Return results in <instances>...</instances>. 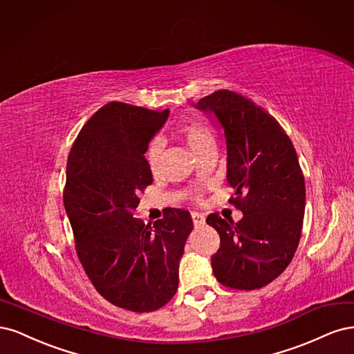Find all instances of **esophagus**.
<instances>
[{
  "label": "esophagus",
  "mask_w": 354,
  "mask_h": 354,
  "mask_svg": "<svg viewBox=\"0 0 354 354\" xmlns=\"http://www.w3.org/2000/svg\"><path fill=\"white\" fill-rule=\"evenodd\" d=\"M191 218H192V222L196 226H201V225L206 223V218H204V214H201L198 212H192Z\"/></svg>",
  "instance_id": "obj_1"
}]
</instances>
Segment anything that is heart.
<instances>
[{"label": "heart", "instance_id": "heart-1", "mask_svg": "<svg viewBox=\"0 0 354 354\" xmlns=\"http://www.w3.org/2000/svg\"><path fill=\"white\" fill-rule=\"evenodd\" d=\"M180 135L184 136L187 144L192 148V151L196 154H200L203 150H206L207 147L214 145V136L212 129L201 122H189L180 128ZM163 150V141L160 136H156L147 145L145 150V158L150 167H156L160 160V154Z\"/></svg>", "mask_w": 354, "mask_h": 354}]
</instances>
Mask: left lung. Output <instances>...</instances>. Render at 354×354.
<instances>
[{
  "mask_svg": "<svg viewBox=\"0 0 354 354\" xmlns=\"http://www.w3.org/2000/svg\"><path fill=\"white\" fill-rule=\"evenodd\" d=\"M198 109L214 113L225 131L230 203L244 213L238 222L207 216L221 236L213 273L223 287L259 290L281 275L300 243L306 188L297 153L278 120L235 91H214Z\"/></svg>",
  "mask_w": 354,
  "mask_h": 354,
  "instance_id": "8db88e82",
  "label": "left lung"
}]
</instances>
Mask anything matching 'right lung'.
I'll use <instances>...</instances> for the list:
<instances>
[{
  "instance_id": "right-lung-1",
  "label": "right lung",
  "mask_w": 354,
  "mask_h": 354,
  "mask_svg": "<svg viewBox=\"0 0 354 354\" xmlns=\"http://www.w3.org/2000/svg\"><path fill=\"white\" fill-rule=\"evenodd\" d=\"M167 115L110 101L84 124L67 158L63 201L77 257L102 297L136 313L174 297L192 231L185 209H170L153 225L133 218L138 194L153 182L144 153Z\"/></svg>"
}]
</instances>
